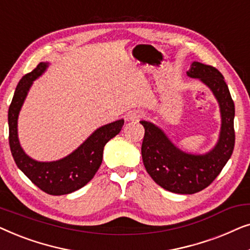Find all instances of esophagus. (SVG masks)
Masks as SVG:
<instances>
[{
  "label": "esophagus",
  "instance_id": "1",
  "mask_svg": "<svg viewBox=\"0 0 250 250\" xmlns=\"http://www.w3.org/2000/svg\"><path fill=\"white\" fill-rule=\"evenodd\" d=\"M143 117H145V114L140 110L129 111L127 115V119L129 122H139V121H141Z\"/></svg>",
  "mask_w": 250,
  "mask_h": 250
}]
</instances>
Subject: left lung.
Returning a JSON list of instances; mask_svg holds the SVG:
<instances>
[{"mask_svg":"<svg viewBox=\"0 0 250 250\" xmlns=\"http://www.w3.org/2000/svg\"><path fill=\"white\" fill-rule=\"evenodd\" d=\"M187 75L199 78L210 88L221 111V132L216 146L205 155H192L176 148L162 129L150 122L145 127L142 159L155 182L174 193L192 194L207 188L230 159L234 148V104L223 75L215 67L194 61Z\"/></svg>","mask_w":250,"mask_h":250,"instance_id":"left-lung-1","label":"left lung"}]
</instances>
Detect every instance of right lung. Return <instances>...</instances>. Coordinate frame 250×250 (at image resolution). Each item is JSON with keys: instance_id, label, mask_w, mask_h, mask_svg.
Instances as JSON below:
<instances>
[{"instance_id": "obj_1", "label": "right lung", "mask_w": 250, "mask_h": 250, "mask_svg": "<svg viewBox=\"0 0 250 250\" xmlns=\"http://www.w3.org/2000/svg\"><path fill=\"white\" fill-rule=\"evenodd\" d=\"M47 68L40 62L29 74H26L17 85L9 107V145L18 168L44 192L61 196L74 192L93 179L102 163L104 148L109 140L121 132L124 119L99 127L78 148L56 162H36L23 151L18 139V116L33 82Z\"/></svg>"}]
</instances>
